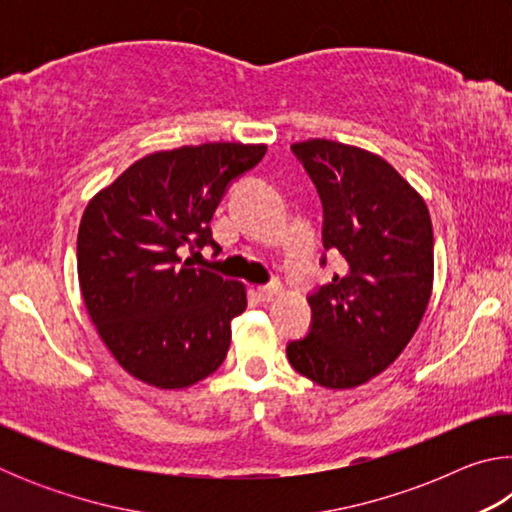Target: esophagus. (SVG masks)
<instances>
[{
    "mask_svg": "<svg viewBox=\"0 0 512 512\" xmlns=\"http://www.w3.org/2000/svg\"><path fill=\"white\" fill-rule=\"evenodd\" d=\"M253 293L259 302H271L280 293V287L277 284H268V287H257Z\"/></svg>",
    "mask_w": 512,
    "mask_h": 512,
    "instance_id": "34e87169",
    "label": "esophagus"
}]
</instances>
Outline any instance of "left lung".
Returning <instances> with one entry per match:
<instances>
[{
	"instance_id": "8db88e82",
	"label": "left lung",
	"mask_w": 512,
	"mask_h": 512,
	"mask_svg": "<svg viewBox=\"0 0 512 512\" xmlns=\"http://www.w3.org/2000/svg\"><path fill=\"white\" fill-rule=\"evenodd\" d=\"M291 151L318 189L323 246L341 271L309 296L311 329L287 357L302 377L343 391L384 372L413 339L433 289L431 216L375 153L332 140Z\"/></svg>"
}]
</instances>
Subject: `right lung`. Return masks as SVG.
<instances>
[{
  "instance_id": "add662e5",
  "label": "right lung",
  "mask_w": 512,
  "mask_h": 512,
  "mask_svg": "<svg viewBox=\"0 0 512 512\" xmlns=\"http://www.w3.org/2000/svg\"><path fill=\"white\" fill-rule=\"evenodd\" d=\"M264 153V144L210 142L144 155L85 207L76 241L81 293L128 375L171 391L223 363L246 287L183 262L180 248H219L214 210Z\"/></svg>"
}]
</instances>
